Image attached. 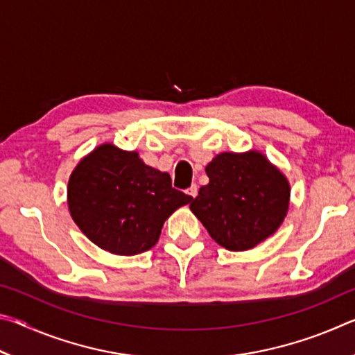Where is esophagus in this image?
<instances>
[{"label": "esophagus", "mask_w": 355, "mask_h": 355, "mask_svg": "<svg viewBox=\"0 0 355 355\" xmlns=\"http://www.w3.org/2000/svg\"><path fill=\"white\" fill-rule=\"evenodd\" d=\"M197 192H199V188H197V184H192L191 188L186 189V194L191 196L192 199H196V197H197Z\"/></svg>", "instance_id": "1"}]
</instances>
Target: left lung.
<instances>
[{
    "label": "left lung",
    "mask_w": 355,
    "mask_h": 355,
    "mask_svg": "<svg viewBox=\"0 0 355 355\" xmlns=\"http://www.w3.org/2000/svg\"><path fill=\"white\" fill-rule=\"evenodd\" d=\"M205 172L209 182L189 208L216 243L243 252L277 232L286 218L291 188L261 152L219 153Z\"/></svg>",
    "instance_id": "obj_1"
}]
</instances>
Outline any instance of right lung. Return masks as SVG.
<instances>
[{
	"label": "right lung",
	"instance_id": "1",
	"mask_svg": "<svg viewBox=\"0 0 355 355\" xmlns=\"http://www.w3.org/2000/svg\"><path fill=\"white\" fill-rule=\"evenodd\" d=\"M191 200L172 188L169 173L112 144L84 156L67 186L69 211L80 230L100 249L125 257L152 249L166 219Z\"/></svg>",
	"mask_w": 355,
	"mask_h": 355
}]
</instances>
